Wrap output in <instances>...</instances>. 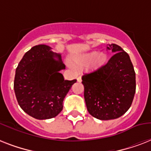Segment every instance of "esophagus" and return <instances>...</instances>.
Wrapping results in <instances>:
<instances>
[{
  "label": "esophagus",
  "mask_w": 151,
  "mask_h": 151,
  "mask_svg": "<svg viewBox=\"0 0 151 151\" xmlns=\"http://www.w3.org/2000/svg\"><path fill=\"white\" fill-rule=\"evenodd\" d=\"M77 80H78V82H81V77H78V78H77Z\"/></svg>",
  "instance_id": "esophagus-1"
}]
</instances>
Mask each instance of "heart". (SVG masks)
I'll return each instance as SVG.
<instances>
[{
  "label": "heart",
  "mask_w": 151,
  "mask_h": 151,
  "mask_svg": "<svg viewBox=\"0 0 151 151\" xmlns=\"http://www.w3.org/2000/svg\"><path fill=\"white\" fill-rule=\"evenodd\" d=\"M93 58L94 63L97 66H101L106 63V55L105 54H98L96 52H91L86 54H84L80 56L76 57L71 59V64L72 66L76 67V68L80 69L85 64L91 62Z\"/></svg>",
  "instance_id": "obj_1"
}]
</instances>
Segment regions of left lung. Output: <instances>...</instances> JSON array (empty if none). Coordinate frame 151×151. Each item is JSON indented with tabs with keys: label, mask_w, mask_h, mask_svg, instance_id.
Listing matches in <instances>:
<instances>
[{
	"label": "left lung",
	"mask_w": 151,
	"mask_h": 151,
	"mask_svg": "<svg viewBox=\"0 0 151 151\" xmlns=\"http://www.w3.org/2000/svg\"><path fill=\"white\" fill-rule=\"evenodd\" d=\"M106 49L114 53L107 63L82 76L87 110L99 120L116 119L125 114L136 92V73L128 53L115 44Z\"/></svg>",
	"instance_id": "1"
}]
</instances>
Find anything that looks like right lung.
<instances>
[{
	"label": "right lung",
	"instance_id": "add662e5",
	"mask_svg": "<svg viewBox=\"0 0 151 151\" xmlns=\"http://www.w3.org/2000/svg\"><path fill=\"white\" fill-rule=\"evenodd\" d=\"M61 55L45 45L34 46L15 70L14 90L20 107L38 120L50 119L63 110V102L77 80H64Z\"/></svg>",
	"mask_w": 151,
	"mask_h": 151
}]
</instances>
